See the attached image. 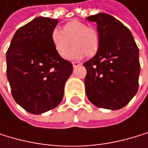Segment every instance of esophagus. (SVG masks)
Instances as JSON below:
<instances>
[{
	"instance_id": "esophagus-1",
	"label": "esophagus",
	"mask_w": 148,
	"mask_h": 148,
	"mask_svg": "<svg viewBox=\"0 0 148 148\" xmlns=\"http://www.w3.org/2000/svg\"><path fill=\"white\" fill-rule=\"evenodd\" d=\"M82 63L81 62H72V65H73V67L75 68V67H77V66H80Z\"/></svg>"
}]
</instances>
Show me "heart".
Here are the masks:
<instances>
[{
  "label": "heart",
  "instance_id": "1",
  "mask_svg": "<svg viewBox=\"0 0 148 148\" xmlns=\"http://www.w3.org/2000/svg\"><path fill=\"white\" fill-rule=\"evenodd\" d=\"M73 48L69 52L70 46ZM52 42L54 49L60 55L69 60H78L84 56L93 57L97 53L100 46V36L97 30L87 27L84 22L73 19L66 23L62 31L54 29L52 32Z\"/></svg>",
  "mask_w": 148,
  "mask_h": 148
}]
</instances>
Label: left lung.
I'll use <instances>...</instances> for the list:
<instances>
[{
    "label": "left lung",
    "mask_w": 148,
    "mask_h": 148,
    "mask_svg": "<svg viewBox=\"0 0 148 148\" xmlns=\"http://www.w3.org/2000/svg\"><path fill=\"white\" fill-rule=\"evenodd\" d=\"M97 23L100 46L84 63L87 98L95 106L118 110L130 103L138 89V47L130 29L106 13L86 18Z\"/></svg>",
    "instance_id": "obj_1"
}]
</instances>
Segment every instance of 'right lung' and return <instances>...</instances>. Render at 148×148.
I'll use <instances>...</instances> for the list:
<instances>
[{"label":"right lung","mask_w":148,"mask_h":148,"mask_svg":"<svg viewBox=\"0 0 148 148\" xmlns=\"http://www.w3.org/2000/svg\"><path fill=\"white\" fill-rule=\"evenodd\" d=\"M57 19L38 17L19 27L6 53L7 77L14 100L27 112L40 114L61 103L72 73L52 42Z\"/></svg>","instance_id":"add662e5"}]
</instances>
